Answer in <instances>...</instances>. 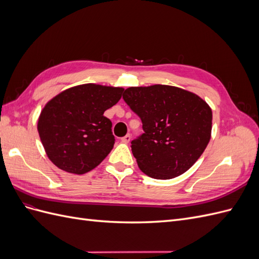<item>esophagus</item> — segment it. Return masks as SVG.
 Listing matches in <instances>:
<instances>
[{
    "mask_svg": "<svg viewBox=\"0 0 259 259\" xmlns=\"http://www.w3.org/2000/svg\"><path fill=\"white\" fill-rule=\"evenodd\" d=\"M121 140H122V143H124V144H128L131 142V135L130 134L125 135L124 137H122Z\"/></svg>",
    "mask_w": 259,
    "mask_h": 259,
    "instance_id": "obj_1",
    "label": "esophagus"
}]
</instances>
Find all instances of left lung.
I'll list each match as a JSON object with an SVG mask.
<instances>
[{"label":"left lung","instance_id":"1","mask_svg":"<svg viewBox=\"0 0 259 259\" xmlns=\"http://www.w3.org/2000/svg\"><path fill=\"white\" fill-rule=\"evenodd\" d=\"M123 99L143 122L144 134L132 142L140 170L151 178L184 174L204 152L213 113L197 94L154 84L124 91Z\"/></svg>","mask_w":259,"mask_h":259}]
</instances>
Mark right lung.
Masks as SVG:
<instances>
[{"instance_id": "right-lung-1", "label": "right lung", "mask_w": 259, "mask_h": 259, "mask_svg": "<svg viewBox=\"0 0 259 259\" xmlns=\"http://www.w3.org/2000/svg\"><path fill=\"white\" fill-rule=\"evenodd\" d=\"M124 89L81 84L62 91L44 106L37 132L49 159L58 168L82 175L98 166L114 145L111 121L104 115Z\"/></svg>"}]
</instances>
